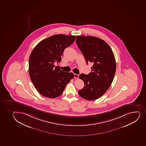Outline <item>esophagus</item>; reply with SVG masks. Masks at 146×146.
<instances>
[{
    "label": "esophagus",
    "instance_id": "1",
    "mask_svg": "<svg viewBox=\"0 0 146 146\" xmlns=\"http://www.w3.org/2000/svg\"><path fill=\"white\" fill-rule=\"evenodd\" d=\"M78 78H79V75L74 74V78H75V79H78Z\"/></svg>",
    "mask_w": 146,
    "mask_h": 146
}]
</instances>
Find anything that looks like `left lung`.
Instances as JSON below:
<instances>
[{"label": "left lung", "mask_w": 146, "mask_h": 146, "mask_svg": "<svg viewBox=\"0 0 146 146\" xmlns=\"http://www.w3.org/2000/svg\"><path fill=\"white\" fill-rule=\"evenodd\" d=\"M76 42L86 62H92V71L79 78L84 87L78 91L82 98L88 101L97 99L106 92L114 78L116 62L114 54L108 44L102 39L92 36H77Z\"/></svg>", "instance_id": "8db88e82"}]
</instances>
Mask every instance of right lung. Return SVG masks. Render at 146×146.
Wrapping results in <instances>:
<instances>
[{
    "label": "right lung",
    "mask_w": 146,
    "mask_h": 146,
    "mask_svg": "<svg viewBox=\"0 0 146 146\" xmlns=\"http://www.w3.org/2000/svg\"><path fill=\"white\" fill-rule=\"evenodd\" d=\"M76 36L54 35L41 41L35 47L29 60L31 80L42 96L55 98L63 93L66 85L74 77L71 72L62 71L54 62L61 61L65 48L72 44Z\"/></svg>",
    "instance_id": "obj_1"
}]
</instances>
